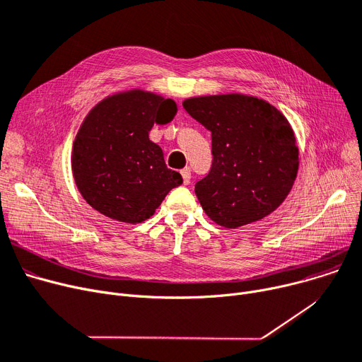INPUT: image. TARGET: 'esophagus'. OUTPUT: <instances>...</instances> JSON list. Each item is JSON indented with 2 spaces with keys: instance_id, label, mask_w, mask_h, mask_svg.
<instances>
[{
  "instance_id": "1",
  "label": "esophagus",
  "mask_w": 362,
  "mask_h": 362,
  "mask_svg": "<svg viewBox=\"0 0 362 362\" xmlns=\"http://www.w3.org/2000/svg\"><path fill=\"white\" fill-rule=\"evenodd\" d=\"M180 173H182V177H183V183L185 185H189V183H191V168H183L182 171H180Z\"/></svg>"
}]
</instances>
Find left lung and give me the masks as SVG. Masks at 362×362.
Returning a JSON list of instances; mask_svg holds the SVG:
<instances>
[{"instance_id":"obj_1","label":"left lung","mask_w":362,"mask_h":362,"mask_svg":"<svg viewBox=\"0 0 362 362\" xmlns=\"http://www.w3.org/2000/svg\"><path fill=\"white\" fill-rule=\"evenodd\" d=\"M183 108L211 132L213 165L195 185L205 214L226 229L272 214L289 195L299 167L288 119L243 93L187 98Z\"/></svg>"}]
</instances>
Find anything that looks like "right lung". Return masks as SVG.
Here are the masks:
<instances>
[{"label":"right lung","mask_w":362,"mask_h":362,"mask_svg":"<svg viewBox=\"0 0 362 362\" xmlns=\"http://www.w3.org/2000/svg\"><path fill=\"white\" fill-rule=\"evenodd\" d=\"M177 105L161 95L132 89L95 105L76 135L73 177L98 213L123 223H142L183 179L167 168L149 130L173 120Z\"/></svg>","instance_id":"right-lung-1"}]
</instances>
